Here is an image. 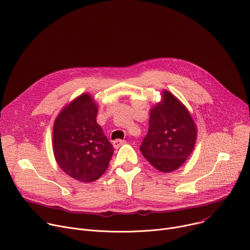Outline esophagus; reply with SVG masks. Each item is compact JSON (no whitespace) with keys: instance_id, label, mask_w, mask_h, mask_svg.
Segmentation results:
<instances>
[{"instance_id":"obj_1","label":"esophagus","mask_w":250,"mask_h":250,"mask_svg":"<svg viewBox=\"0 0 250 250\" xmlns=\"http://www.w3.org/2000/svg\"><path fill=\"white\" fill-rule=\"evenodd\" d=\"M126 141L125 140H120V139H117L115 141H113V146L115 149H118L120 146H122L123 144H125Z\"/></svg>"}]
</instances>
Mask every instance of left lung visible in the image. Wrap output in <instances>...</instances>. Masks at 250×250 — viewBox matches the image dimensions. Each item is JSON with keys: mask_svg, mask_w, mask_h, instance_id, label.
<instances>
[{"mask_svg": "<svg viewBox=\"0 0 250 250\" xmlns=\"http://www.w3.org/2000/svg\"><path fill=\"white\" fill-rule=\"evenodd\" d=\"M150 112L149 130L140 151L148 162L164 173L177 170L190 155L197 128L188 109L170 92Z\"/></svg>", "mask_w": 250, "mask_h": 250, "instance_id": "1", "label": "left lung"}]
</instances>
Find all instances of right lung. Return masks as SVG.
Wrapping results in <instances>:
<instances>
[{"label": "right lung", "instance_id": "obj_1", "mask_svg": "<svg viewBox=\"0 0 250 250\" xmlns=\"http://www.w3.org/2000/svg\"><path fill=\"white\" fill-rule=\"evenodd\" d=\"M97 106L82 94L55 119L54 157L61 169L80 182H93L106 171L114 148L96 122Z\"/></svg>", "mask_w": 250, "mask_h": 250}]
</instances>
